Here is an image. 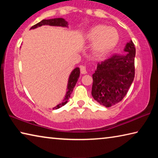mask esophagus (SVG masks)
Masks as SVG:
<instances>
[{"label":"esophagus","mask_w":158,"mask_h":158,"mask_svg":"<svg viewBox=\"0 0 158 158\" xmlns=\"http://www.w3.org/2000/svg\"><path fill=\"white\" fill-rule=\"evenodd\" d=\"M80 71H81V73L83 74H85L87 73V70H86V68L84 65H81L80 67Z\"/></svg>","instance_id":"esophagus-1"}]
</instances>
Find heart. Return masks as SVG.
Here are the masks:
<instances>
[{
	"mask_svg": "<svg viewBox=\"0 0 158 158\" xmlns=\"http://www.w3.org/2000/svg\"><path fill=\"white\" fill-rule=\"evenodd\" d=\"M86 39L93 42L92 52L95 56H101L110 52L118 42V34L114 28L105 25H96L90 29Z\"/></svg>",
	"mask_w": 158,
	"mask_h": 158,
	"instance_id": "obj_1",
	"label": "heart"
}]
</instances>
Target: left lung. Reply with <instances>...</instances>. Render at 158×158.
Instances as JSON below:
<instances>
[{"label": "left lung", "instance_id": "obj_1", "mask_svg": "<svg viewBox=\"0 0 158 158\" xmlns=\"http://www.w3.org/2000/svg\"><path fill=\"white\" fill-rule=\"evenodd\" d=\"M124 51L125 54H115L98 63L93 74V98L106 107L124 98L135 78L136 49L132 40Z\"/></svg>", "mask_w": 158, "mask_h": 158}]
</instances>
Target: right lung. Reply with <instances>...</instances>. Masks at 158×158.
Instances as JSON below:
<instances>
[{
	"label": "right lung",
	"mask_w": 158,
	"mask_h": 158,
	"mask_svg": "<svg viewBox=\"0 0 158 158\" xmlns=\"http://www.w3.org/2000/svg\"><path fill=\"white\" fill-rule=\"evenodd\" d=\"M43 25H49V26H63V27H67L68 26V22L62 18H55L52 19H43L40 22L37 23V24L32 26L31 29L36 28L39 26H43ZM80 74V69L79 68H76L70 74V76L69 77L68 80V91L66 93V95L65 96V98L63 100L62 102L59 105H58L56 106H55L53 109H59L61 106H63L68 102V100L69 98L70 97V95L73 93V90L74 89V86L77 82V80L79 79Z\"/></svg>",
	"instance_id": "right-lung-1"
}]
</instances>
